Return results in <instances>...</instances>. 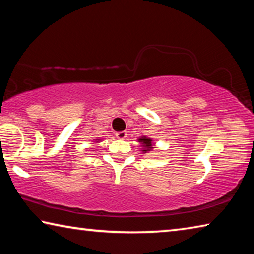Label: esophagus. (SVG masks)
Returning <instances> with one entry per match:
<instances>
[{
  "instance_id": "1",
  "label": "esophagus",
  "mask_w": 254,
  "mask_h": 254,
  "mask_svg": "<svg viewBox=\"0 0 254 254\" xmlns=\"http://www.w3.org/2000/svg\"><path fill=\"white\" fill-rule=\"evenodd\" d=\"M115 135H117L118 139H120V140H124V139H126V137H127V133L126 131H122V132H118L117 134H115Z\"/></svg>"
}]
</instances>
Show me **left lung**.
Listing matches in <instances>:
<instances>
[{
  "mask_svg": "<svg viewBox=\"0 0 254 254\" xmlns=\"http://www.w3.org/2000/svg\"><path fill=\"white\" fill-rule=\"evenodd\" d=\"M139 142L142 144V147H143V150L142 151L144 152V153H147L148 151H150V150H151L152 148H153V144H152V140L150 139V137H145V136H141L139 140Z\"/></svg>",
  "mask_w": 254,
  "mask_h": 254,
  "instance_id": "left-lung-1",
  "label": "left lung"
}]
</instances>
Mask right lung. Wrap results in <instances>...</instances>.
Here are the masks:
<instances>
[{
	"label": "right lung",
	"mask_w": 254,
	"mask_h": 254,
	"mask_svg": "<svg viewBox=\"0 0 254 254\" xmlns=\"http://www.w3.org/2000/svg\"><path fill=\"white\" fill-rule=\"evenodd\" d=\"M97 140H98V139H97Z\"/></svg>",
	"instance_id": "right-lung-1"
}]
</instances>
